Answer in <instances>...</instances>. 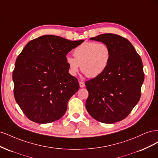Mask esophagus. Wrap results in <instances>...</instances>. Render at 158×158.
I'll list each match as a JSON object with an SVG mask.
<instances>
[{
	"label": "esophagus",
	"mask_w": 158,
	"mask_h": 158,
	"mask_svg": "<svg viewBox=\"0 0 158 158\" xmlns=\"http://www.w3.org/2000/svg\"><path fill=\"white\" fill-rule=\"evenodd\" d=\"M79 84H80V88H84L85 86V84H84V82H82V81H80Z\"/></svg>",
	"instance_id": "obj_1"
}]
</instances>
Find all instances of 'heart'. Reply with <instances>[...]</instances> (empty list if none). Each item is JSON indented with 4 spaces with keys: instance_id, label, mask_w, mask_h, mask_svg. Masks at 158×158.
Listing matches in <instances>:
<instances>
[{
    "instance_id": "obj_1",
    "label": "heart",
    "mask_w": 158,
    "mask_h": 158,
    "mask_svg": "<svg viewBox=\"0 0 158 158\" xmlns=\"http://www.w3.org/2000/svg\"><path fill=\"white\" fill-rule=\"evenodd\" d=\"M74 56L66 58L69 73L76 76L81 66V70L87 77L95 78L107 68L111 59V51L104 43L88 41L76 47Z\"/></svg>"
}]
</instances>
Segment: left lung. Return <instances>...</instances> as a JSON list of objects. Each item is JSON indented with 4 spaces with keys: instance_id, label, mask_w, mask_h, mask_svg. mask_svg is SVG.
Returning <instances> with one entry per match:
<instances>
[{
    "instance_id": "left-lung-1",
    "label": "left lung",
    "mask_w": 158,
    "mask_h": 158,
    "mask_svg": "<svg viewBox=\"0 0 158 158\" xmlns=\"http://www.w3.org/2000/svg\"><path fill=\"white\" fill-rule=\"evenodd\" d=\"M90 40L107 44L111 59L101 75L85 82L89 93L85 108L98 121H121L140 100L144 80L142 59L131 42L118 35L104 33Z\"/></svg>"
}]
</instances>
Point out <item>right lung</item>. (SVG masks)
<instances>
[{"mask_svg":"<svg viewBox=\"0 0 158 158\" xmlns=\"http://www.w3.org/2000/svg\"><path fill=\"white\" fill-rule=\"evenodd\" d=\"M83 41L42 35L27 43L18 55L12 73L14 95L30 120L49 123L64 115L80 88L78 79L69 73L66 55Z\"/></svg>","mask_w":158,"mask_h":158,"instance_id":"add662e5","label":"right lung"}]
</instances>
